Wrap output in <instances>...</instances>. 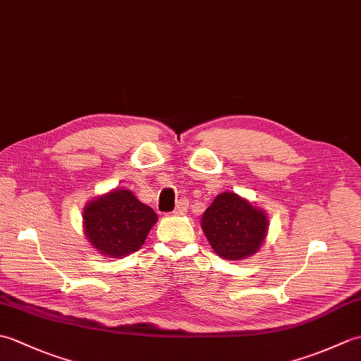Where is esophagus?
<instances>
[{
	"label": "esophagus",
	"mask_w": 361,
	"mask_h": 361,
	"mask_svg": "<svg viewBox=\"0 0 361 361\" xmlns=\"http://www.w3.org/2000/svg\"><path fill=\"white\" fill-rule=\"evenodd\" d=\"M188 209V202L186 200H180L178 203H176L175 209H173V214L175 216H181V214H185Z\"/></svg>",
	"instance_id": "1"
}]
</instances>
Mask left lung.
Instances as JSON below:
<instances>
[{
  "label": "left lung",
  "mask_w": 361,
  "mask_h": 361,
  "mask_svg": "<svg viewBox=\"0 0 361 361\" xmlns=\"http://www.w3.org/2000/svg\"><path fill=\"white\" fill-rule=\"evenodd\" d=\"M202 228L216 255L240 260L259 251L267 237V214L234 192L219 194L203 212Z\"/></svg>",
  "instance_id": "8db88e82"
}]
</instances>
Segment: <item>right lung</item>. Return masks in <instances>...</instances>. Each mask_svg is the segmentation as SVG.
<instances>
[{
  "instance_id": "add662e5",
  "label": "right lung",
  "mask_w": 361,
  "mask_h": 361,
  "mask_svg": "<svg viewBox=\"0 0 361 361\" xmlns=\"http://www.w3.org/2000/svg\"><path fill=\"white\" fill-rule=\"evenodd\" d=\"M82 217L88 242L106 257H126L140 250L158 220L155 211L127 189L88 202Z\"/></svg>"
}]
</instances>
